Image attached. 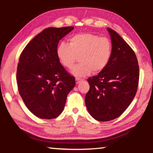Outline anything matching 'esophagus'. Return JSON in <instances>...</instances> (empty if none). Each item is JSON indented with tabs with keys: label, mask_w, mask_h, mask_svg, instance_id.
<instances>
[{
	"label": "esophagus",
	"mask_w": 153,
	"mask_h": 153,
	"mask_svg": "<svg viewBox=\"0 0 153 153\" xmlns=\"http://www.w3.org/2000/svg\"><path fill=\"white\" fill-rule=\"evenodd\" d=\"M82 80V79H80V78H79V77H76V84H78V83H79V82H81Z\"/></svg>",
	"instance_id": "1"
}]
</instances>
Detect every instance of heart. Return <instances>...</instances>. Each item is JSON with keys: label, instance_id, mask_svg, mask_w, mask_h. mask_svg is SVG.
I'll return each mask as SVG.
<instances>
[{"label": "heart", "instance_id": "b5f03b06", "mask_svg": "<svg viewBox=\"0 0 153 153\" xmlns=\"http://www.w3.org/2000/svg\"><path fill=\"white\" fill-rule=\"evenodd\" d=\"M69 41V43L61 42L59 44L56 55L60 63L68 69L73 67L79 56L80 63L71 70L74 76H86L92 71L98 73L109 63L113 46L108 38L84 33L71 36Z\"/></svg>", "mask_w": 153, "mask_h": 153}]
</instances>
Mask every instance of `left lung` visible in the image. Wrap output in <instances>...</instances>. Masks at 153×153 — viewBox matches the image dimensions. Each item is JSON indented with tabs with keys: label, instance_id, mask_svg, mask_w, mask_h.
Masks as SVG:
<instances>
[{
	"label": "left lung",
	"instance_id": "1",
	"mask_svg": "<svg viewBox=\"0 0 153 153\" xmlns=\"http://www.w3.org/2000/svg\"><path fill=\"white\" fill-rule=\"evenodd\" d=\"M113 46L107 66L97 76L87 79L90 89L85 103L96 120L117 118L131 104L138 90L139 66L130 46L118 33L108 28Z\"/></svg>",
	"mask_w": 153,
	"mask_h": 153
}]
</instances>
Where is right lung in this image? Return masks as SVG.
Segmentation results:
<instances>
[{
    "mask_svg": "<svg viewBox=\"0 0 153 153\" xmlns=\"http://www.w3.org/2000/svg\"><path fill=\"white\" fill-rule=\"evenodd\" d=\"M74 27H48L35 36L21 53L17 69L19 94L36 117L54 119L60 115L68 93L76 85L56 55L59 40Z\"/></svg>",
    "mask_w": 153,
    "mask_h": 153,
    "instance_id": "add662e5",
    "label": "right lung"
}]
</instances>
